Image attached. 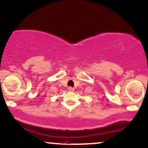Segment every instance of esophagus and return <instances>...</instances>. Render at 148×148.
<instances>
[{"instance_id": "34e87169", "label": "esophagus", "mask_w": 148, "mask_h": 148, "mask_svg": "<svg viewBox=\"0 0 148 148\" xmlns=\"http://www.w3.org/2000/svg\"><path fill=\"white\" fill-rule=\"evenodd\" d=\"M68 90H69V91H71V92H73L74 90H75L74 88H73V87H68Z\"/></svg>"}]
</instances>
